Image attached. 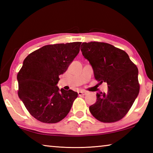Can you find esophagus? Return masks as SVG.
<instances>
[{
  "mask_svg": "<svg viewBox=\"0 0 153 153\" xmlns=\"http://www.w3.org/2000/svg\"><path fill=\"white\" fill-rule=\"evenodd\" d=\"M86 91H84V90H81V91H79L77 92V94H78L79 96H84L86 94Z\"/></svg>",
  "mask_w": 153,
  "mask_h": 153,
  "instance_id": "obj_1",
  "label": "esophagus"
}]
</instances>
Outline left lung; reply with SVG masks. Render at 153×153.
Wrapping results in <instances>:
<instances>
[{
  "mask_svg": "<svg viewBox=\"0 0 153 153\" xmlns=\"http://www.w3.org/2000/svg\"><path fill=\"white\" fill-rule=\"evenodd\" d=\"M83 56L89 61L95 79L107 82V93L97 94L90 113L98 121L115 122L128 112L140 90L138 69L125 51L105 42H83Z\"/></svg>",
  "mask_w": 153,
  "mask_h": 153,
  "instance_id": "8db88e82",
  "label": "left lung"
}]
</instances>
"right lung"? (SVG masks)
<instances>
[{"label": "right lung", "mask_w": 153, "mask_h": 153, "mask_svg": "<svg viewBox=\"0 0 153 153\" xmlns=\"http://www.w3.org/2000/svg\"><path fill=\"white\" fill-rule=\"evenodd\" d=\"M82 42L42 46L24 59L17 74L18 96L36 120L55 123L66 117L77 92L59 90V76L67 71L79 52Z\"/></svg>", "instance_id": "right-lung-1"}]
</instances>
